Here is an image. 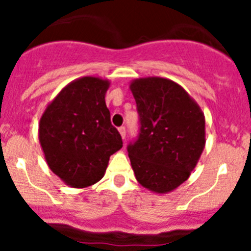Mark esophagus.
Listing matches in <instances>:
<instances>
[{
    "label": "esophagus",
    "mask_w": 251,
    "mask_h": 251,
    "mask_svg": "<svg viewBox=\"0 0 251 251\" xmlns=\"http://www.w3.org/2000/svg\"><path fill=\"white\" fill-rule=\"evenodd\" d=\"M119 133H121V137H122V139H126V128L124 127H121L119 128Z\"/></svg>",
    "instance_id": "34e87169"
}]
</instances>
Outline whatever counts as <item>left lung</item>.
<instances>
[{"label":"left lung","mask_w":251,"mask_h":251,"mask_svg":"<svg viewBox=\"0 0 251 251\" xmlns=\"http://www.w3.org/2000/svg\"><path fill=\"white\" fill-rule=\"evenodd\" d=\"M141 129L128 156L139 185L158 195L188 179L206 143L205 115L179 84L159 76L134 79Z\"/></svg>","instance_id":"obj_1"}]
</instances>
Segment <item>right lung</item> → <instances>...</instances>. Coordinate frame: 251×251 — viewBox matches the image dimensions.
I'll return each mask as SVG.
<instances>
[{
    "label": "right lung",
    "instance_id": "1",
    "mask_svg": "<svg viewBox=\"0 0 251 251\" xmlns=\"http://www.w3.org/2000/svg\"><path fill=\"white\" fill-rule=\"evenodd\" d=\"M109 86L108 79L99 76L75 79L40 118L39 141L46 163L70 187H89L100 181L109 157L123 147L105 104Z\"/></svg>",
    "mask_w": 251,
    "mask_h": 251
}]
</instances>
